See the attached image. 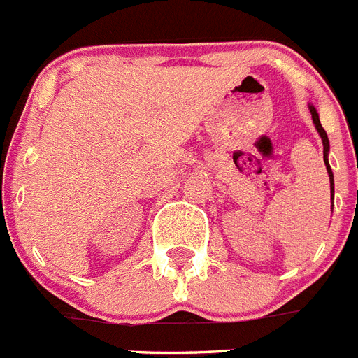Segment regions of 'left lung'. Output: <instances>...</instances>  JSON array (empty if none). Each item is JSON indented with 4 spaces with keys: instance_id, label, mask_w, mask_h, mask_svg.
Masks as SVG:
<instances>
[{
    "instance_id": "left-lung-1",
    "label": "left lung",
    "mask_w": 358,
    "mask_h": 358,
    "mask_svg": "<svg viewBox=\"0 0 358 358\" xmlns=\"http://www.w3.org/2000/svg\"><path fill=\"white\" fill-rule=\"evenodd\" d=\"M309 110H310V115H313V123H315V129L316 132L320 134L322 138V143H324V162H325V169H327V174H329V185H331V196L335 194V180H333V171H331V165H329V158H327V154H329V138H327V134H325L324 127L320 123V115L316 112V108L313 104L309 103Z\"/></svg>"
}]
</instances>
